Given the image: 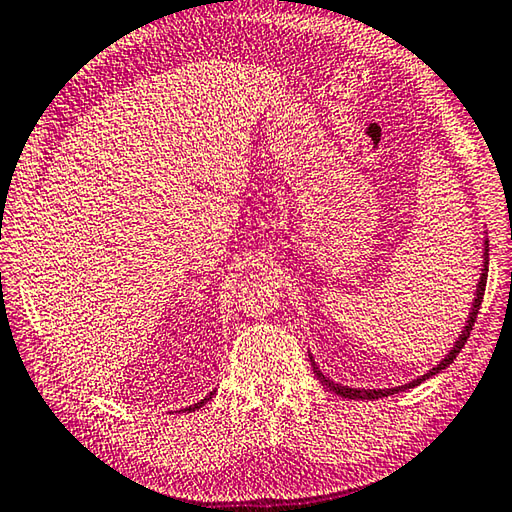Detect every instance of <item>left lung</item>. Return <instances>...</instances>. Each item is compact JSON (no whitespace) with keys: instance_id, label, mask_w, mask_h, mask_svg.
<instances>
[{"instance_id":"obj_1","label":"left lung","mask_w":512,"mask_h":512,"mask_svg":"<svg viewBox=\"0 0 512 512\" xmlns=\"http://www.w3.org/2000/svg\"><path fill=\"white\" fill-rule=\"evenodd\" d=\"M486 280H488V239L483 241V268H481V275H479V282H477L475 300H472V309H470V315H468V320H466V327L461 329L457 342H454L452 349L448 351V356H445V358L439 362V365H434L430 371H427V374L414 378L412 383H405V385H401V387H389V389H360V387L338 385V383H333L331 378H327V376L322 374L320 367L315 365V360H313V356H311L313 374L318 376L320 383L327 385L333 394H338V396H342V398H353V401H374V398H385V396H392V394H398V392H405V389H412V387H416V385H421L423 380L432 378V376H436V374H441V371H443L445 367H450L452 362H454V358L459 356V351L463 349V345H466V340L470 338V331H472V327H475L479 306H481V302H483V291H486Z\"/></svg>"}]
</instances>
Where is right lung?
I'll return each instance as SVG.
<instances>
[{"instance_id":"right-lung-1","label":"right lung","mask_w":512,"mask_h":512,"mask_svg":"<svg viewBox=\"0 0 512 512\" xmlns=\"http://www.w3.org/2000/svg\"><path fill=\"white\" fill-rule=\"evenodd\" d=\"M212 394H215V392H210L206 398H201V401H197V403H194V405H190V407H185V412H194V410H201V407L203 405H206L208 401H210V398H212Z\"/></svg>"}]
</instances>
